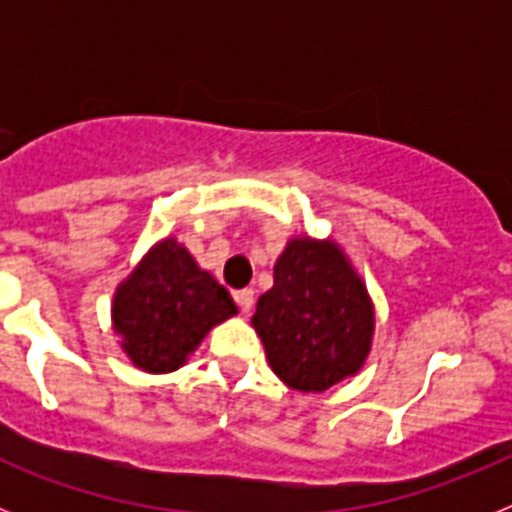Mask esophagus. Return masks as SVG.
<instances>
[{"instance_id":"34e87169","label":"esophagus","mask_w":512,"mask_h":512,"mask_svg":"<svg viewBox=\"0 0 512 512\" xmlns=\"http://www.w3.org/2000/svg\"><path fill=\"white\" fill-rule=\"evenodd\" d=\"M235 302H238V307H241L243 315H248V312L253 310V302H256V297H253V289H241V292H235Z\"/></svg>"}]
</instances>
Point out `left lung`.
Listing matches in <instances>:
<instances>
[{
	"instance_id": "8db88e82",
	"label": "left lung",
	"mask_w": 512,
	"mask_h": 512,
	"mask_svg": "<svg viewBox=\"0 0 512 512\" xmlns=\"http://www.w3.org/2000/svg\"><path fill=\"white\" fill-rule=\"evenodd\" d=\"M251 325L287 387L325 392L364 369L377 318L341 243L300 233L279 253L274 284L256 302Z\"/></svg>"
}]
</instances>
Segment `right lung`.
Returning a JSON list of instances; mask_svg holds the SVG:
<instances>
[{
  "label": "right lung",
  "instance_id": "1",
  "mask_svg": "<svg viewBox=\"0 0 512 512\" xmlns=\"http://www.w3.org/2000/svg\"><path fill=\"white\" fill-rule=\"evenodd\" d=\"M112 330L133 366L169 374L215 325L238 315L228 289L174 235L153 243L112 297Z\"/></svg>",
  "mask_w": 512,
  "mask_h": 512
}]
</instances>
